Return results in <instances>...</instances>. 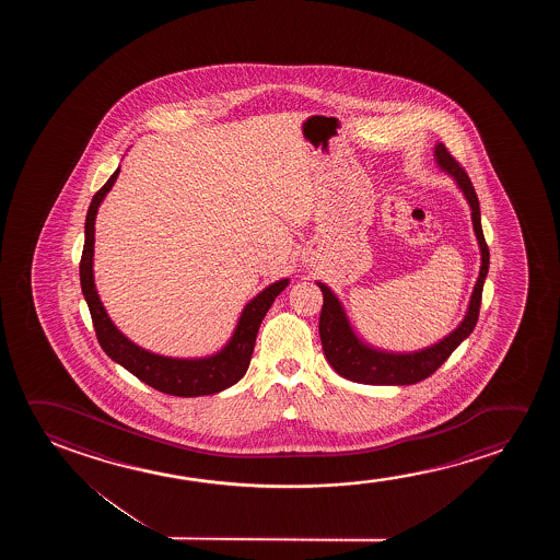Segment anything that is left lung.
Masks as SVG:
<instances>
[{"mask_svg":"<svg viewBox=\"0 0 560 560\" xmlns=\"http://www.w3.org/2000/svg\"><path fill=\"white\" fill-rule=\"evenodd\" d=\"M436 161L447 174L455 177V182L465 192L470 210H472L476 238H478V245L482 250V268H480V277L476 281L470 306H468L467 315L459 327L432 348L415 353L378 352L369 346L361 345L350 329L345 310L340 306L337 296L325 284L317 283L323 292V307L322 315H319L323 353L338 375L345 376L353 383L398 384L399 386V384H415L424 381L427 376L436 373L438 368H442V363L472 332L476 322H478L480 304H482L483 281H486L488 268H490V248L483 238L480 202H478L467 170L453 159L452 153L442 143L436 145Z\"/></svg>","mask_w":560,"mask_h":560,"instance_id":"obj_1","label":"left lung"}]
</instances>
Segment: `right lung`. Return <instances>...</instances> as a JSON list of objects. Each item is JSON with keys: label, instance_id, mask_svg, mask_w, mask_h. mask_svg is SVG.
<instances>
[{"label": "right lung", "instance_id": "obj_1", "mask_svg": "<svg viewBox=\"0 0 560 560\" xmlns=\"http://www.w3.org/2000/svg\"><path fill=\"white\" fill-rule=\"evenodd\" d=\"M120 166L115 174L108 177L107 184L93 195L92 205L85 215V241L80 260V284L84 292L85 302L92 314L93 329L97 335L101 348L105 350L110 360L128 369L131 375L139 381L153 386L154 390L164 392L170 396L192 398V396H208L215 392L225 390L243 378L253 358L254 342L260 329V323L269 307L277 299V294L289 284V279L269 284L253 302H248L245 312L237 323L235 335L230 345L222 352L205 360H172L164 355L147 352L143 348L130 342L120 330L116 329L108 319L105 307L101 304L95 283H93V225L101 200L110 191L116 182Z\"/></svg>", "mask_w": 560, "mask_h": 560}]
</instances>
